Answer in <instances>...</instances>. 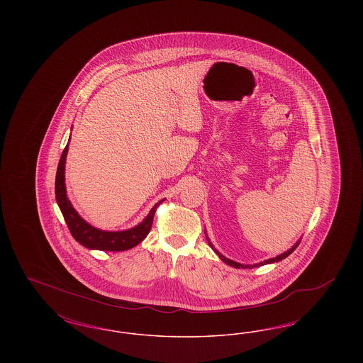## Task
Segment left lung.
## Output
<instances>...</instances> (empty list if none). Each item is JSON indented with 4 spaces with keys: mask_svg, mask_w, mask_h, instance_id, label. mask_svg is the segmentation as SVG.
<instances>
[{
    "mask_svg": "<svg viewBox=\"0 0 363 363\" xmlns=\"http://www.w3.org/2000/svg\"><path fill=\"white\" fill-rule=\"evenodd\" d=\"M207 241L208 245L213 249V252L219 256V259H222L223 262H225L227 265H230V267H234V268H255V267H261V265H265V264H272V262H277V261H281L283 259H286L287 256H290L291 253H293L294 250H295V247L299 245V241L296 242L295 245H294L293 247L291 249H289L287 252H284L283 255H279V256H277V257H274V259H265V261H261V262H259V264H253V265H243V264H240V262H235V261H233V259H227V257H225L222 253H219L215 247H213V245L209 242V240H208L207 237Z\"/></svg>",
    "mask_w": 363,
    "mask_h": 363,
    "instance_id": "left-lung-1",
    "label": "left lung"
}]
</instances>
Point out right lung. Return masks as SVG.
<instances>
[{"mask_svg": "<svg viewBox=\"0 0 363 363\" xmlns=\"http://www.w3.org/2000/svg\"><path fill=\"white\" fill-rule=\"evenodd\" d=\"M68 155V145L65 147L58 169L55 174V200L57 204L61 209L64 219L69 227L70 234L73 238L79 242L80 245L86 246L88 249H96V250H107V252H122L135 247L140 242L143 241L154 222L156 208L162 204L164 200H160L156 203L150 213L145 216V219L129 230L125 231H104L99 228H95L77 213V211L70 204L69 199L67 196V188H65V162Z\"/></svg>", "mask_w": 363, "mask_h": 363, "instance_id": "right-lung-1", "label": "right lung"}]
</instances>
